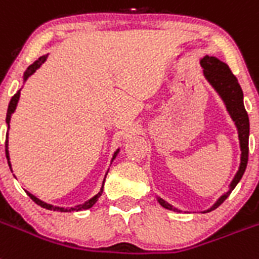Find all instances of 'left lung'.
Returning <instances> with one entry per match:
<instances>
[{
    "label": "left lung",
    "instance_id": "obj_1",
    "mask_svg": "<svg viewBox=\"0 0 259 259\" xmlns=\"http://www.w3.org/2000/svg\"><path fill=\"white\" fill-rule=\"evenodd\" d=\"M201 66L203 67L204 78L213 87V90L219 94V96L226 104L229 116L232 117L233 122L237 127L238 141H240V148H241V163H240V168H238L236 176L233 177L232 183L229 185V190L224 193L208 210L204 211V212H210V211L219 207L220 204L226 201L228 195L231 194V192L236 188V185L240 183V180H241L242 175L246 169L249 155V117L244 107L242 90L238 84L237 78L233 75L228 65L224 64L223 61H220L219 58L217 57L204 56L201 60ZM157 202L167 210L180 211L159 197H157Z\"/></svg>",
    "mask_w": 259,
    "mask_h": 259
}]
</instances>
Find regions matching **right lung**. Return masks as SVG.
Wrapping results in <instances>:
<instances>
[{
	"instance_id": "obj_1",
	"label": "right lung",
	"mask_w": 259,
	"mask_h": 259,
	"mask_svg": "<svg viewBox=\"0 0 259 259\" xmlns=\"http://www.w3.org/2000/svg\"><path fill=\"white\" fill-rule=\"evenodd\" d=\"M47 57H48V55L41 56V57L37 58V60H36V61L33 62L32 65H30V66L27 67V70L24 71V74H23V82H26V80L28 79V76L32 75V74L35 73V71L37 70V69H39V67L41 66V65L47 61ZM19 96H21V90H19V91H18L17 94H15V95L13 96V98H11L10 103H9L8 113H6V123H8V127H10L11 114L14 113L15 108H17L18 102H19ZM8 146H9V141H8V139H6V143H5V147H6V148H5V151H6V157H8L9 167H10V169H11V164H10V161H9V160H10V157H9V150H8ZM118 151H120V148H118V150H117V151L114 152L113 157H112V161L114 160V157H116V155L118 154ZM107 173H108V172H107ZM105 176H107V175H105ZM104 181H105V179H104ZM104 181H103L102 189H100V192H99L98 194L94 195V197H92L91 199H89V201H86V202H84V203H83V204H78V206H75V207H67V208H65V207H58V206H53V204H49V203H46V202L40 201L39 198H36L35 195H32V194H31V193L27 192V194H28V197H30L31 199H32V201L35 202L36 204H39V206H41V207L47 208V210L60 211V212H71V211L87 210V208L92 207V206H94V204L96 203V201H98V199H99V197H100V195L103 194V188H104Z\"/></svg>"
}]
</instances>
